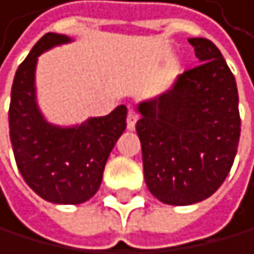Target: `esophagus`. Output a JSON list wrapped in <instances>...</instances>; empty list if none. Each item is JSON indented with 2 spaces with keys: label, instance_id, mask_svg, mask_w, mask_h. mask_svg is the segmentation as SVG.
I'll return each instance as SVG.
<instances>
[{
  "label": "esophagus",
  "instance_id": "34e87169",
  "mask_svg": "<svg viewBox=\"0 0 254 254\" xmlns=\"http://www.w3.org/2000/svg\"><path fill=\"white\" fill-rule=\"evenodd\" d=\"M136 122H137V117H136L134 110H132L131 107H128V115H126V126H128V129H131V131L134 129Z\"/></svg>",
  "mask_w": 254,
  "mask_h": 254
}]
</instances>
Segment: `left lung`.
Listing matches in <instances>:
<instances>
[{"label":"left lung","mask_w":254,"mask_h":254,"mask_svg":"<svg viewBox=\"0 0 254 254\" xmlns=\"http://www.w3.org/2000/svg\"><path fill=\"white\" fill-rule=\"evenodd\" d=\"M199 64L137 107L144 180L159 201L188 206L224 183L240 141L235 77L207 38H190Z\"/></svg>","instance_id":"obj_1"}]
</instances>
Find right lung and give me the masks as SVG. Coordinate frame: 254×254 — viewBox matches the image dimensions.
I'll use <instances>...</instances> for the list:
<instances>
[{"mask_svg": "<svg viewBox=\"0 0 254 254\" xmlns=\"http://www.w3.org/2000/svg\"><path fill=\"white\" fill-rule=\"evenodd\" d=\"M66 42V35L45 34L19 64L11 89L9 137L20 175L38 196L55 204H81L100 187L108 155L126 128V107L76 128L43 120L35 102L37 58Z\"/></svg>", "mask_w": 254, "mask_h": 254, "instance_id": "add662e5", "label": "right lung"}]
</instances>
